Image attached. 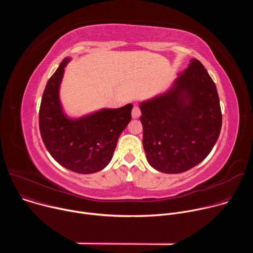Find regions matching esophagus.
Segmentation results:
<instances>
[{
  "instance_id": "esophagus-1",
  "label": "esophagus",
  "mask_w": 253,
  "mask_h": 253,
  "mask_svg": "<svg viewBox=\"0 0 253 253\" xmlns=\"http://www.w3.org/2000/svg\"><path fill=\"white\" fill-rule=\"evenodd\" d=\"M140 115H141L140 108H139L137 105H135V106L133 107V109H132V118H134V119L139 118Z\"/></svg>"
}]
</instances>
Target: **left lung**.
I'll return each instance as SVG.
<instances>
[{
	"mask_svg": "<svg viewBox=\"0 0 253 253\" xmlns=\"http://www.w3.org/2000/svg\"><path fill=\"white\" fill-rule=\"evenodd\" d=\"M143 147L156 170L175 174L203 161L222 124L216 86L197 59L165 93L140 103Z\"/></svg>",
	"mask_w": 253,
	"mask_h": 253,
	"instance_id": "left-lung-1",
	"label": "left lung"
}]
</instances>
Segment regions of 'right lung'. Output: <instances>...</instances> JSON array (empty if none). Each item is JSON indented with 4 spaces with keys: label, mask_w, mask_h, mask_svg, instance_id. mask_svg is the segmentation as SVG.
<instances>
[{
    "label": "right lung",
    "mask_w": 253,
    "mask_h": 253,
    "mask_svg": "<svg viewBox=\"0 0 253 253\" xmlns=\"http://www.w3.org/2000/svg\"><path fill=\"white\" fill-rule=\"evenodd\" d=\"M65 58L43 93L39 127L42 140L51 156L63 167L80 174L104 169L111 161L118 139L131 121L132 104L118 109H101L80 118L68 117L59 97Z\"/></svg>",
    "instance_id": "add662e5"
}]
</instances>
